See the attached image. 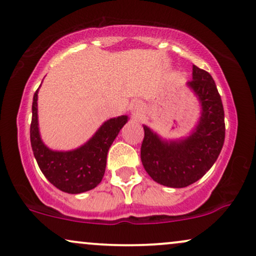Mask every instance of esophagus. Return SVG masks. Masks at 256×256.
Listing matches in <instances>:
<instances>
[{
    "label": "esophagus",
    "mask_w": 256,
    "mask_h": 256,
    "mask_svg": "<svg viewBox=\"0 0 256 256\" xmlns=\"http://www.w3.org/2000/svg\"><path fill=\"white\" fill-rule=\"evenodd\" d=\"M137 110H138V108H137Z\"/></svg>",
    "instance_id": "esophagus-1"
}]
</instances>
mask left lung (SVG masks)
<instances>
[{"mask_svg": "<svg viewBox=\"0 0 256 256\" xmlns=\"http://www.w3.org/2000/svg\"><path fill=\"white\" fill-rule=\"evenodd\" d=\"M201 104V118L189 137L164 140L144 128L140 160L156 183L185 188L206 174L218 158L225 140L224 107L212 76L192 66V79L186 83Z\"/></svg>", "mask_w": 256, "mask_h": 256, "instance_id": "1", "label": "left lung"}]
</instances>
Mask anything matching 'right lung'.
Wrapping results in <instances>:
<instances>
[{
    "mask_svg": "<svg viewBox=\"0 0 256 256\" xmlns=\"http://www.w3.org/2000/svg\"><path fill=\"white\" fill-rule=\"evenodd\" d=\"M37 100L38 89L32 102L30 138L32 152L40 171L54 186L64 192L80 194L98 186L106 171L108 149L122 126L128 122V116L104 122L85 144L74 150L55 152L40 140Z\"/></svg>",
    "mask_w": 256,
    "mask_h": 256,
    "instance_id": "add662e5",
    "label": "right lung"
}]
</instances>
